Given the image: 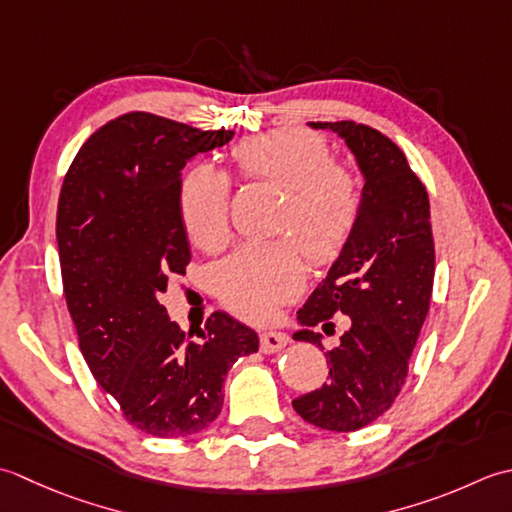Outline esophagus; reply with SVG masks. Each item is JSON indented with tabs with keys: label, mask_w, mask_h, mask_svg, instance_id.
I'll return each instance as SVG.
<instances>
[{
	"label": "esophagus",
	"mask_w": 512,
	"mask_h": 512,
	"mask_svg": "<svg viewBox=\"0 0 512 512\" xmlns=\"http://www.w3.org/2000/svg\"><path fill=\"white\" fill-rule=\"evenodd\" d=\"M289 342V338L285 333H278V331H265L260 333V351L263 353H276L285 347Z\"/></svg>",
	"instance_id": "1"
}]
</instances>
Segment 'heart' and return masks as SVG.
<instances>
[{
	"label": "heart",
	"mask_w": 512,
	"mask_h": 512,
	"mask_svg": "<svg viewBox=\"0 0 512 512\" xmlns=\"http://www.w3.org/2000/svg\"><path fill=\"white\" fill-rule=\"evenodd\" d=\"M232 161L249 181L283 190L276 232L285 238L249 243L216 269V294L236 316L265 322L305 287V263L322 267L338 260L362 214V181L349 165L331 161L325 139L305 130H278L234 145ZM229 176L196 165L179 187V212L192 245L218 252L232 236Z\"/></svg>",
	"instance_id": "b5f03b06"
}]
</instances>
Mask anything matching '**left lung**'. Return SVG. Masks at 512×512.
<instances>
[{"mask_svg": "<svg viewBox=\"0 0 512 512\" xmlns=\"http://www.w3.org/2000/svg\"><path fill=\"white\" fill-rule=\"evenodd\" d=\"M309 125L340 134L356 154L364 187L356 232L298 311L307 329L294 338L322 349L320 333L309 327L333 329L336 314L351 318L349 329L325 353L327 382L291 404L318 429L349 433L389 411L404 387L433 294L431 207L420 176L382 132L356 121Z\"/></svg>", "mask_w": 512, "mask_h": 512, "instance_id": "8db88e82", "label": "left lung"}]
</instances>
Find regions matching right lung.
Listing matches in <instances>:
<instances>
[{
	"label": "right lung",
	"instance_id": "right-lung-1",
	"mask_svg": "<svg viewBox=\"0 0 512 512\" xmlns=\"http://www.w3.org/2000/svg\"><path fill=\"white\" fill-rule=\"evenodd\" d=\"M232 137L128 112L83 143L61 185L59 263L79 349L125 420L154 437L207 429L229 367L258 351L256 333L225 311L185 333L159 302L192 258L181 170Z\"/></svg>",
	"mask_w": 512,
	"mask_h": 512
}]
</instances>
